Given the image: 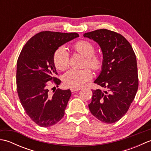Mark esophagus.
<instances>
[{
	"label": "esophagus",
	"instance_id": "1",
	"mask_svg": "<svg viewBox=\"0 0 151 151\" xmlns=\"http://www.w3.org/2000/svg\"><path fill=\"white\" fill-rule=\"evenodd\" d=\"M81 88H70V91H71V92H75V91H79L81 90Z\"/></svg>",
	"mask_w": 151,
	"mask_h": 151
}]
</instances>
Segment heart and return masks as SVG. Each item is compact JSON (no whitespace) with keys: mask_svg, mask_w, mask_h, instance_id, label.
I'll list each match as a JSON object with an SVG mask.
<instances>
[{"mask_svg":"<svg viewBox=\"0 0 151 151\" xmlns=\"http://www.w3.org/2000/svg\"><path fill=\"white\" fill-rule=\"evenodd\" d=\"M74 49L86 57L85 66H89L95 71H99L103 67L104 61L99 54H95L93 45L86 40H80L73 45ZM69 54L66 48L60 46L55 50L53 55V62L56 68L60 70L66 69L69 65ZM91 69L87 68L78 70L70 69L63 76L64 84L70 88H78L92 78Z\"/></svg>","mask_w":151,"mask_h":151,"instance_id":"heart-1","label":"heart"}]
</instances>
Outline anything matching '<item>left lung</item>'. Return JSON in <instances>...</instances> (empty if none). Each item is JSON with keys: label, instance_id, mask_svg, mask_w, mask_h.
I'll return each instance as SVG.
<instances>
[{"label": "left lung", "instance_id": "8db88e82", "mask_svg": "<svg viewBox=\"0 0 151 151\" xmlns=\"http://www.w3.org/2000/svg\"><path fill=\"white\" fill-rule=\"evenodd\" d=\"M84 36L93 40L101 48L104 64L94 83L106 89L92 90L89 110L102 122L115 123L129 110L138 88L136 54L126 38L115 32L102 28Z\"/></svg>", "mask_w": 151, "mask_h": 151}]
</instances>
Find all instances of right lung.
I'll list each match as a JSON object with an SVG mask.
<instances>
[{
    "label": "right lung",
    "mask_w": 151,
    "mask_h": 151,
    "mask_svg": "<svg viewBox=\"0 0 151 151\" xmlns=\"http://www.w3.org/2000/svg\"><path fill=\"white\" fill-rule=\"evenodd\" d=\"M79 36L77 33L42 31L28 40L17 63V90L24 110L35 123L42 127L56 124L63 118L71 96L69 89H57L51 94L50 85L58 87L60 80L53 62L60 46ZM56 90V88H55Z\"/></svg>",
    "instance_id": "add662e5"
}]
</instances>
